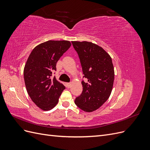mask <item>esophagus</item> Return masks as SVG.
Returning <instances> with one entry per match:
<instances>
[{"instance_id": "1", "label": "esophagus", "mask_w": 150, "mask_h": 150, "mask_svg": "<svg viewBox=\"0 0 150 150\" xmlns=\"http://www.w3.org/2000/svg\"><path fill=\"white\" fill-rule=\"evenodd\" d=\"M66 86H67V88H70L71 86V83H67Z\"/></svg>"}]
</instances>
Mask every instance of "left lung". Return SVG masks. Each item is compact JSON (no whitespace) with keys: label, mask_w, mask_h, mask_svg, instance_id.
<instances>
[{"label":"left lung","mask_w":150,"mask_h":150,"mask_svg":"<svg viewBox=\"0 0 150 150\" xmlns=\"http://www.w3.org/2000/svg\"><path fill=\"white\" fill-rule=\"evenodd\" d=\"M78 52L84 78L83 92L75 99V104L86 112L98 110L110 98L115 79L111 57L98 45L88 41H72Z\"/></svg>","instance_id":"obj_1"}]
</instances>
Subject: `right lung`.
<instances>
[{
  "label": "right lung",
  "instance_id": "obj_1",
  "mask_svg": "<svg viewBox=\"0 0 150 150\" xmlns=\"http://www.w3.org/2000/svg\"><path fill=\"white\" fill-rule=\"evenodd\" d=\"M71 46L69 40H52L35 47L27 60L24 78L27 91L35 104L43 111L56 106L64 86L52 74L56 63Z\"/></svg>",
  "mask_w": 150,
  "mask_h": 150
}]
</instances>
